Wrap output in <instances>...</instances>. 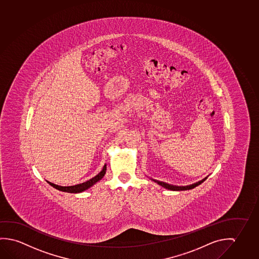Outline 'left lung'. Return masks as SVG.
<instances>
[{
    "mask_svg": "<svg viewBox=\"0 0 259 259\" xmlns=\"http://www.w3.org/2000/svg\"><path fill=\"white\" fill-rule=\"evenodd\" d=\"M205 179L200 181V182H198V183H196V184H193V185H187V186H177V185H168V184L164 183V182H160V181H155L156 183H157L158 185H161V186H163V187L166 188V189L171 190V191H185V190L193 189V188L196 187V186H198V185H201V183H202L203 181H205Z\"/></svg>",
    "mask_w": 259,
    "mask_h": 259,
    "instance_id": "obj_1",
    "label": "left lung"
}]
</instances>
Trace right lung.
<instances>
[{
	"label": "right lung",
	"mask_w": 259,
	"mask_h": 259,
	"mask_svg": "<svg viewBox=\"0 0 259 259\" xmlns=\"http://www.w3.org/2000/svg\"><path fill=\"white\" fill-rule=\"evenodd\" d=\"M105 172H106V164L103 166V170L99 172L97 176H95V177H93L90 180L87 181V182L82 183V184H79V185H73V186H60V185H54V184L50 183V182H48V183L51 186H53L54 188L62 191V192L71 193H82L83 191L90 188L91 186L95 185V183H97L98 181L101 180L104 177Z\"/></svg>",
	"instance_id": "obj_1"
}]
</instances>
